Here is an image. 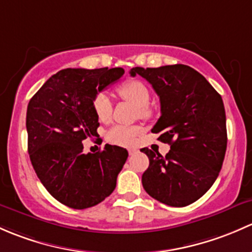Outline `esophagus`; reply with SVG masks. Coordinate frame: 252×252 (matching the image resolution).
<instances>
[{"mask_svg": "<svg viewBox=\"0 0 252 252\" xmlns=\"http://www.w3.org/2000/svg\"><path fill=\"white\" fill-rule=\"evenodd\" d=\"M137 152H138V149H136V148H131V149H128V154H129V155L136 154Z\"/></svg>", "mask_w": 252, "mask_h": 252, "instance_id": "34e87169", "label": "esophagus"}]
</instances>
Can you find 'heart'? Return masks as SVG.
<instances>
[{"instance_id":"heart-1","label":"heart","mask_w":252,"mask_h":252,"mask_svg":"<svg viewBox=\"0 0 252 252\" xmlns=\"http://www.w3.org/2000/svg\"><path fill=\"white\" fill-rule=\"evenodd\" d=\"M118 94L126 102L137 107V116L148 120L153 116V109L148 105L150 99V93L148 87L138 80H128L116 88ZM93 110L98 120L103 124H108L111 119V103L105 93H99L93 100ZM141 133L138 126H121L111 127L105 134L109 143L129 147L136 143L137 137Z\"/></svg>"}]
</instances>
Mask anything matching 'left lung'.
<instances>
[{
    "label": "left lung",
    "instance_id": "obj_1",
    "mask_svg": "<svg viewBox=\"0 0 252 252\" xmlns=\"http://www.w3.org/2000/svg\"><path fill=\"white\" fill-rule=\"evenodd\" d=\"M160 98L161 116L152 132L170 144L165 157L143 148L149 167L142 184L152 198L173 207L190 205L211 188L227 149L225 111L221 95L196 70L183 64L131 69Z\"/></svg>",
    "mask_w": 252,
    "mask_h": 252
}]
</instances>
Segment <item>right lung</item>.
Here are the masks:
<instances>
[{"instance_id":"right-lung-1","label":"right lung","mask_w":252,"mask_h":252,"mask_svg":"<svg viewBox=\"0 0 252 252\" xmlns=\"http://www.w3.org/2000/svg\"><path fill=\"white\" fill-rule=\"evenodd\" d=\"M124 72L123 68L61 70L28 105V152L33 170L49 194L71 209L92 207L110 195L128 157L126 149L110 144L85 154L82 144L98 136L95 95Z\"/></svg>"}]
</instances>
